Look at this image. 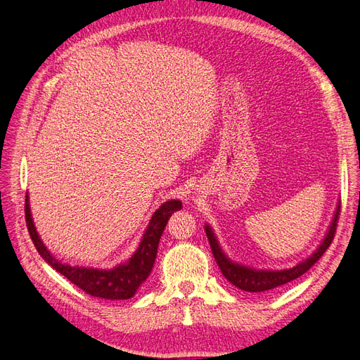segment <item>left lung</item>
Instances as JSON below:
<instances>
[{
  "label": "left lung",
  "instance_id": "obj_1",
  "mask_svg": "<svg viewBox=\"0 0 360 360\" xmlns=\"http://www.w3.org/2000/svg\"><path fill=\"white\" fill-rule=\"evenodd\" d=\"M340 204L341 202H338L336 205V210L332 217V222L328 228V233H326L319 248L315 249L308 258L302 259L299 264L290 269L266 270V269H255V267H249V266L237 263V261L231 259L224 252V249L221 248L219 242H217V237L214 236V231L212 230V226L209 224L204 225V230H205L207 238H209L213 257L216 259L217 266H219L222 275L226 278V281H230L233 285L248 292L274 291L282 285L288 284V282L297 279L303 274H307V271L321 258V255L326 252V249L330 246L335 236V230H336L338 217H340V209H341Z\"/></svg>",
  "mask_w": 360,
  "mask_h": 360
}]
</instances>
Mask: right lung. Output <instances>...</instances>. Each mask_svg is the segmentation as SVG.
<instances>
[{
  "instance_id": "add662e5",
  "label": "right lung",
  "mask_w": 360,
  "mask_h": 360,
  "mask_svg": "<svg viewBox=\"0 0 360 360\" xmlns=\"http://www.w3.org/2000/svg\"><path fill=\"white\" fill-rule=\"evenodd\" d=\"M181 209L180 200H169L163 202L159 209L151 216V219L143 234V238L135 250V254L122 264H117L112 269H94L70 266L58 261L51 254V250L41 242V238L36 230L34 221L30 209L28 193L25 197V219L31 240L34 243L37 252L46 263L56 269L58 274L66 276L75 285H78L86 294L94 297L108 300H126L134 297L138 288L144 284L153 269L155 259L158 255V246L160 236L165 230L167 222L174 212Z\"/></svg>"
}]
</instances>
